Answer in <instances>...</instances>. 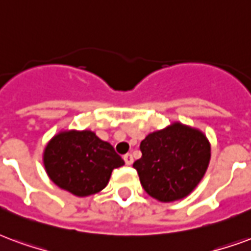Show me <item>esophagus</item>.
<instances>
[{"label":"esophagus","instance_id":"obj_1","mask_svg":"<svg viewBox=\"0 0 251 251\" xmlns=\"http://www.w3.org/2000/svg\"><path fill=\"white\" fill-rule=\"evenodd\" d=\"M124 159H125L126 165H129V166L133 163V155H131V154H125V155H124Z\"/></svg>","mask_w":251,"mask_h":251}]
</instances>
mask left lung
I'll return each mask as SVG.
<instances>
[{"label":"left lung","mask_w":251,"mask_h":251,"mask_svg":"<svg viewBox=\"0 0 251 251\" xmlns=\"http://www.w3.org/2000/svg\"><path fill=\"white\" fill-rule=\"evenodd\" d=\"M133 163L145 192L161 202L182 200L196 189L210 162V144L198 129L174 122L146 135Z\"/></svg>","instance_id":"8db88e82"}]
</instances>
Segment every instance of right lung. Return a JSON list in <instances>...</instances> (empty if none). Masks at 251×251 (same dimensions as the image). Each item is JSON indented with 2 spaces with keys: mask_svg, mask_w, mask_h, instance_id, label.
<instances>
[{
  "mask_svg": "<svg viewBox=\"0 0 251 251\" xmlns=\"http://www.w3.org/2000/svg\"><path fill=\"white\" fill-rule=\"evenodd\" d=\"M125 165L109 142L90 130H65L55 134L44 150V166L61 189L88 197L105 189L111 172Z\"/></svg>",
  "mask_w": 251,
  "mask_h": 251,
  "instance_id": "right-lung-1",
  "label": "right lung"
}]
</instances>
